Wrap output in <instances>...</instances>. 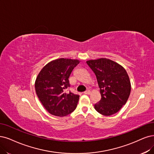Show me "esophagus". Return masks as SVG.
Returning a JSON list of instances; mask_svg holds the SVG:
<instances>
[{"label":"esophagus","mask_w":154,"mask_h":154,"mask_svg":"<svg viewBox=\"0 0 154 154\" xmlns=\"http://www.w3.org/2000/svg\"><path fill=\"white\" fill-rule=\"evenodd\" d=\"M90 93H91V91L89 90H86V91H84V93L85 94H90Z\"/></svg>","instance_id":"esophagus-1"}]
</instances>
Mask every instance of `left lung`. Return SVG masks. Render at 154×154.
I'll return each instance as SVG.
<instances>
[{
	"mask_svg": "<svg viewBox=\"0 0 154 154\" xmlns=\"http://www.w3.org/2000/svg\"><path fill=\"white\" fill-rule=\"evenodd\" d=\"M86 63L96 75L101 96L94 105L95 110L106 116L118 112L126 104L131 93V83L126 70L106 58Z\"/></svg>",
	"mask_w": 154,
	"mask_h": 154,
	"instance_id": "obj_1",
	"label": "left lung"
}]
</instances>
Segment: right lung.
<instances>
[{
  "mask_svg": "<svg viewBox=\"0 0 154 154\" xmlns=\"http://www.w3.org/2000/svg\"><path fill=\"white\" fill-rule=\"evenodd\" d=\"M77 60L60 58L49 62L36 79V94L42 105L53 116L63 117L76 109L79 95L69 91V77L79 63Z\"/></svg>",
  "mask_w": 154,
  "mask_h": 154,
  "instance_id": "add662e5",
  "label": "right lung"
}]
</instances>
